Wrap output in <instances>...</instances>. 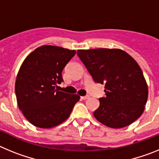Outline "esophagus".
<instances>
[{
	"mask_svg": "<svg viewBox=\"0 0 159 159\" xmlns=\"http://www.w3.org/2000/svg\"><path fill=\"white\" fill-rule=\"evenodd\" d=\"M90 96L89 95H85V96H81V99H84V100H86V99H89Z\"/></svg>",
	"mask_w": 159,
	"mask_h": 159,
	"instance_id": "34e87169",
	"label": "esophagus"
}]
</instances>
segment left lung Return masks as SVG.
Returning <instances> with one entry per match:
<instances>
[{"label": "left lung", "instance_id": "left-lung-1", "mask_svg": "<svg viewBox=\"0 0 159 159\" xmlns=\"http://www.w3.org/2000/svg\"><path fill=\"white\" fill-rule=\"evenodd\" d=\"M95 83L105 84L106 97L99 99L94 116L111 128H122L141 116L148 98L143 73L134 59L119 48L78 50Z\"/></svg>", "mask_w": 159, "mask_h": 159}]
</instances>
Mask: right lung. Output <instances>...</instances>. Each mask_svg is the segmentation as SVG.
<instances>
[{"mask_svg":"<svg viewBox=\"0 0 159 159\" xmlns=\"http://www.w3.org/2000/svg\"><path fill=\"white\" fill-rule=\"evenodd\" d=\"M75 54V50L52 45L36 48L20 67L15 92L20 110L32 125L51 128L69 117L78 95L60 92L62 71Z\"/></svg>","mask_w":159,"mask_h":159,"instance_id":"add662e5","label":"right lung"}]
</instances>
